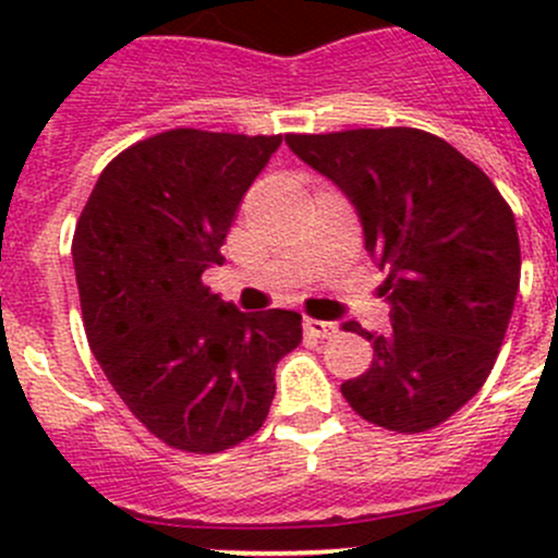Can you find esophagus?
<instances>
[{
	"instance_id": "34e87169",
	"label": "esophagus",
	"mask_w": 558,
	"mask_h": 558,
	"mask_svg": "<svg viewBox=\"0 0 558 558\" xmlns=\"http://www.w3.org/2000/svg\"><path fill=\"white\" fill-rule=\"evenodd\" d=\"M305 331L307 335L318 337V340H326V337H331L337 331L335 324H329V320H318V318H305Z\"/></svg>"
}]
</instances>
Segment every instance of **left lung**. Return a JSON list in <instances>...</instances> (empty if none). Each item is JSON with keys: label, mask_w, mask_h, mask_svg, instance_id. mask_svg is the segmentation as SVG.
<instances>
[{"label": "left lung", "mask_w": 558, "mask_h": 558, "mask_svg": "<svg viewBox=\"0 0 558 558\" xmlns=\"http://www.w3.org/2000/svg\"><path fill=\"white\" fill-rule=\"evenodd\" d=\"M305 165L356 207L364 247L386 272L391 329L340 386L364 421L415 435L440 426L486 384L521 283L515 218L486 172L437 134L410 126L286 134Z\"/></svg>", "instance_id": "8db88e82"}]
</instances>
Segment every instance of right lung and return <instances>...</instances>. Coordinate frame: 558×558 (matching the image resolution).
<instances>
[{
	"mask_svg": "<svg viewBox=\"0 0 558 558\" xmlns=\"http://www.w3.org/2000/svg\"><path fill=\"white\" fill-rule=\"evenodd\" d=\"M283 134L170 129L99 174L72 238L83 326L134 418L185 453L262 429L275 367L302 342L294 311L240 313L202 283Z\"/></svg>",
	"mask_w": 558,
	"mask_h": 558,
	"instance_id": "add662e5",
	"label": "right lung"
}]
</instances>
